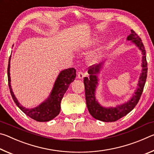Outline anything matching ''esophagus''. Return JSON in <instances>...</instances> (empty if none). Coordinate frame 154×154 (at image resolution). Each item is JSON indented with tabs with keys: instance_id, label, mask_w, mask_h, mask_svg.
Wrapping results in <instances>:
<instances>
[{
	"instance_id": "obj_1",
	"label": "esophagus",
	"mask_w": 154,
	"mask_h": 154,
	"mask_svg": "<svg viewBox=\"0 0 154 154\" xmlns=\"http://www.w3.org/2000/svg\"><path fill=\"white\" fill-rule=\"evenodd\" d=\"M84 76H85V75H84V73H83V72L79 71V72H77V78H78V79H83V77H84Z\"/></svg>"
}]
</instances>
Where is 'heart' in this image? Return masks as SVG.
<instances>
[{"instance_id": "heart-1", "label": "heart", "mask_w": 154, "mask_h": 154, "mask_svg": "<svg viewBox=\"0 0 154 154\" xmlns=\"http://www.w3.org/2000/svg\"><path fill=\"white\" fill-rule=\"evenodd\" d=\"M96 42H97L96 39H94L90 45H93ZM104 54H105V49H104V48H100L91 54L89 58H88V60L90 63H96L104 56Z\"/></svg>"}]
</instances>
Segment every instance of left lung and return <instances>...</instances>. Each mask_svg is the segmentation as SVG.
Returning <instances> with one entry per match:
<instances>
[{
	"mask_svg": "<svg viewBox=\"0 0 154 154\" xmlns=\"http://www.w3.org/2000/svg\"><path fill=\"white\" fill-rule=\"evenodd\" d=\"M126 39L127 41H130L132 43L136 45L141 51L143 55L141 64L142 71L138 82L137 88L130 100L121 105H117L115 107L113 106L105 107L98 103L96 98V90L99 82L98 75L103 69L105 62L90 66L88 71L90 77H85L83 79L85 85V100H86L88 111L94 118L98 120L105 122H112L123 118L135 107L142 94L147 75V63L146 60L145 49L140 38L133 30H131V34L128 36Z\"/></svg>",
	"mask_w": 154,
	"mask_h": 154,
	"instance_id": "obj_1",
	"label": "left lung"
}]
</instances>
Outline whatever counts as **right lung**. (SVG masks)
<instances>
[{
	"mask_svg": "<svg viewBox=\"0 0 154 154\" xmlns=\"http://www.w3.org/2000/svg\"><path fill=\"white\" fill-rule=\"evenodd\" d=\"M10 61L11 56L9 57L7 69L8 83L13 100H14L16 105L28 117L37 122H48L56 118L60 111V103L64 94L69 87V85L76 77V70L74 68H69L60 71L56 78L54 87L48 98L36 107L28 109L25 108L18 102L17 98L13 92L10 77Z\"/></svg>",
	"mask_w": 154,
	"mask_h": 154,
	"instance_id": "right-lung-1",
	"label": "right lung"
}]
</instances>
